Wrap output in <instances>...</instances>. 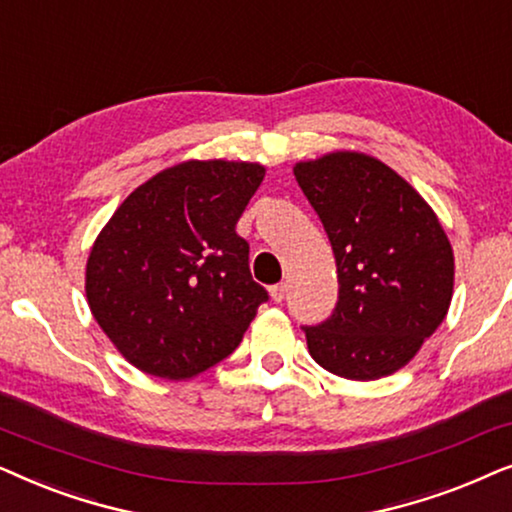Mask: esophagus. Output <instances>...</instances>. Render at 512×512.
Segmentation results:
<instances>
[{"label": "esophagus", "mask_w": 512, "mask_h": 512, "mask_svg": "<svg viewBox=\"0 0 512 512\" xmlns=\"http://www.w3.org/2000/svg\"><path fill=\"white\" fill-rule=\"evenodd\" d=\"M285 292H288V285H285V283L271 285V288H269V295H271V299H274V302H283Z\"/></svg>", "instance_id": "1"}]
</instances>
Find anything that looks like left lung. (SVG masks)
Listing matches in <instances>:
<instances>
[{
  "label": "left lung",
  "instance_id": "left-lung-1",
  "mask_svg": "<svg viewBox=\"0 0 512 512\" xmlns=\"http://www.w3.org/2000/svg\"><path fill=\"white\" fill-rule=\"evenodd\" d=\"M292 170L327 231L339 278L335 313L304 327L311 358L344 379L388 377L447 316L452 243L424 196L370 154L337 149Z\"/></svg>",
  "mask_w": 512,
  "mask_h": 512
}]
</instances>
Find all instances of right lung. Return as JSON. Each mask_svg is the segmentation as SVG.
I'll use <instances>...</instances> for the list:
<instances>
[{
    "mask_svg": "<svg viewBox=\"0 0 512 512\" xmlns=\"http://www.w3.org/2000/svg\"><path fill=\"white\" fill-rule=\"evenodd\" d=\"M267 168L182 161L126 196L86 262L93 318L140 372L192 379L227 358L267 302L236 222Z\"/></svg>",
    "mask_w": 512,
    "mask_h": 512,
    "instance_id": "add662e5",
    "label": "right lung"
}]
</instances>
